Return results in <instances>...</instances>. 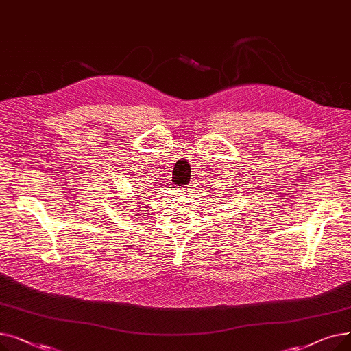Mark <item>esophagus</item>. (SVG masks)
Instances as JSON below:
<instances>
[{
  "label": "esophagus",
  "mask_w": 351,
  "mask_h": 351,
  "mask_svg": "<svg viewBox=\"0 0 351 351\" xmlns=\"http://www.w3.org/2000/svg\"><path fill=\"white\" fill-rule=\"evenodd\" d=\"M191 189L188 188V186H183V188H179V192H182V193H188Z\"/></svg>",
  "instance_id": "1"
}]
</instances>
